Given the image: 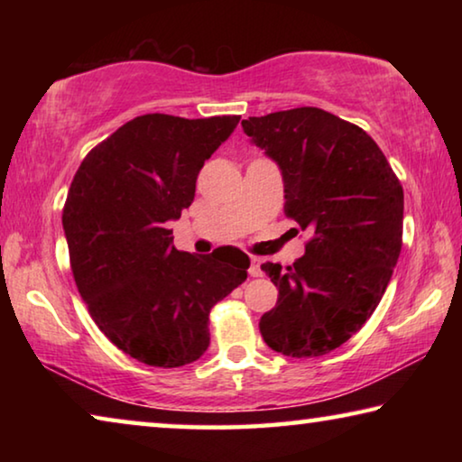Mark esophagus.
Listing matches in <instances>:
<instances>
[{
  "label": "esophagus",
  "instance_id": "34e87169",
  "mask_svg": "<svg viewBox=\"0 0 462 462\" xmlns=\"http://www.w3.org/2000/svg\"><path fill=\"white\" fill-rule=\"evenodd\" d=\"M261 264H263V259H261V256H253V259H250L248 275H250V277H261V275H263Z\"/></svg>",
  "mask_w": 462,
  "mask_h": 462
}]
</instances>
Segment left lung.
Here are the masks:
<instances>
[{"mask_svg":"<svg viewBox=\"0 0 462 462\" xmlns=\"http://www.w3.org/2000/svg\"><path fill=\"white\" fill-rule=\"evenodd\" d=\"M250 143L281 169L285 216L311 232L306 254L283 269L261 318L263 340L285 356L328 355L379 306L402 253L403 189L377 143L319 107L242 120Z\"/></svg>","mask_w":462,"mask_h":462,"instance_id":"obj_1","label":"left lung"}]
</instances>
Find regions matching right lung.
Segmentation results:
<instances>
[{"mask_svg":"<svg viewBox=\"0 0 462 462\" xmlns=\"http://www.w3.org/2000/svg\"><path fill=\"white\" fill-rule=\"evenodd\" d=\"M238 122L138 116L85 156L69 187L62 228L77 289L99 330L144 365L198 361L209 346V310L248 275L242 250L181 253L167 228Z\"/></svg>","mask_w":462,"mask_h":462,"instance_id":"add662e5","label":"right lung"}]
</instances>
